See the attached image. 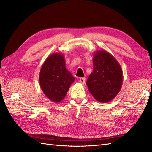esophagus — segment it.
Wrapping results in <instances>:
<instances>
[{
    "instance_id": "obj_1",
    "label": "esophagus",
    "mask_w": 152,
    "mask_h": 152,
    "mask_svg": "<svg viewBox=\"0 0 152 152\" xmlns=\"http://www.w3.org/2000/svg\"><path fill=\"white\" fill-rule=\"evenodd\" d=\"M85 81H86V78H84V77H81V78H80L79 82H80V83H81L82 84H85Z\"/></svg>"
}]
</instances>
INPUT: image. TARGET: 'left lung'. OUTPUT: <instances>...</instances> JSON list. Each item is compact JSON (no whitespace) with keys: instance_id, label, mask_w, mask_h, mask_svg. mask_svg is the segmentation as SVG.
<instances>
[{"instance_id":"1","label":"left lung","mask_w":152,"mask_h":152,"mask_svg":"<svg viewBox=\"0 0 152 152\" xmlns=\"http://www.w3.org/2000/svg\"><path fill=\"white\" fill-rule=\"evenodd\" d=\"M93 71L86 84L93 97L101 103L112 101L120 92L123 82L120 64L105 50L96 51L93 55Z\"/></svg>"}]
</instances>
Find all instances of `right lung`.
<instances>
[{"label":"right lung","mask_w":152,"mask_h":152,"mask_svg":"<svg viewBox=\"0 0 152 152\" xmlns=\"http://www.w3.org/2000/svg\"><path fill=\"white\" fill-rule=\"evenodd\" d=\"M74 80L75 78L66 68L65 58L61 53L50 54L40 69V88L53 102H61Z\"/></svg>","instance_id":"obj_1"}]
</instances>
